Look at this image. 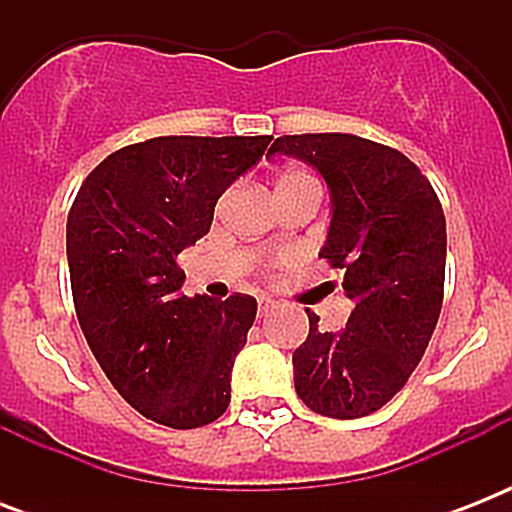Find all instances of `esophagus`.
I'll return each mask as SVG.
<instances>
[{"label": "esophagus", "mask_w": 512, "mask_h": 512, "mask_svg": "<svg viewBox=\"0 0 512 512\" xmlns=\"http://www.w3.org/2000/svg\"><path fill=\"white\" fill-rule=\"evenodd\" d=\"M273 308H276V303H273L271 297H260V300H257V313H260V316H268Z\"/></svg>", "instance_id": "1"}]
</instances>
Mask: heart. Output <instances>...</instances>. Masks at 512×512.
<instances>
[{"label":"heart","instance_id":"obj_1","mask_svg":"<svg viewBox=\"0 0 512 512\" xmlns=\"http://www.w3.org/2000/svg\"><path fill=\"white\" fill-rule=\"evenodd\" d=\"M300 177H308V175H305V172H297V170H292V172H284V175L279 177V183H276V188H281V185L292 183V180H300Z\"/></svg>","mask_w":512,"mask_h":512}]
</instances>
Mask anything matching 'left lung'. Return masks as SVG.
Segmentation results:
<instances>
[{"label": "left lung", "mask_w": 512, "mask_h": 512, "mask_svg": "<svg viewBox=\"0 0 512 512\" xmlns=\"http://www.w3.org/2000/svg\"><path fill=\"white\" fill-rule=\"evenodd\" d=\"M268 154L297 156L324 177L332 209L319 257L342 268V289L353 303L337 332L319 329V316L308 313V340L292 353L297 396L324 417H366L404 388L436 329L444 209L404 154L372 140L342 132L284 135Z\"/></svg>", "instance_id": "left-lung-1"}]
</instances>
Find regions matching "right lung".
<instances>
[{
	"label": "right lung",
	"mask_w": 512,
	"mask_h": 512,
	"mask_svg": "<svg viewBox=\"0 0 512 512\" xmlns=\"http://www.w3.org/2000/svg\"><path fill=\"white\" fill-rule=\"evenodd\" d=\"M257 138H154L90 172L68 212L66 252L82 332L122 398L175 430L215 422L257 300L185 297L177 255L207 236L217 199L268 151Z\"/></svg>",
	"instance_id": "1"
}]
</instances>
